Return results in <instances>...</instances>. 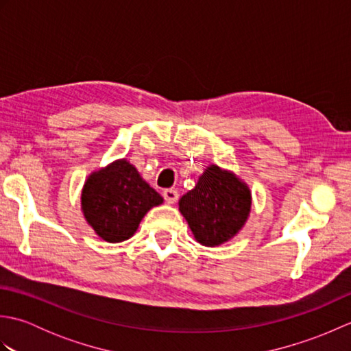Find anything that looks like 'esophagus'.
I'll list each match as a JSON object with an SVG mask.
<instances>
[{"label":"esophagus","mask_w":351,"mask_h":351,"mask_svg":"<svg viewBox=\"0 0 351 351\" xmlns=\"http://www.w3.org/2000/svg\"><path fill=\"white\" fill-rule=\"evenodd\" d=\"M162 196H164V199H166V202L170 204V205L175 204L176 200H178V197H180V195H178V191L173 190V189L164 190V191H162Z\"/></svg>","instance_id":"34e87169"}]
</instances>
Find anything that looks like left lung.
Masks as SVG:
<instances>
[{
	"instance_id": "obj_1",
	"label": "left lung",
	"mask_w": 351,
	"mask_h": 351,
	"mask_svg": "<svg viewBox=\"0 0 351 351\" xmlns=\"http://www.w3.org/2000/svg\"><path fill=\"white\" fill-rule=\"evenodd\" d=\"M252 193L234 171L208 166L195 189L180 199V211L196 241L215 247L240 232L249 219Z\"/></svg>"
}]
</instances>
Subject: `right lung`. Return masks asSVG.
<instances>
[{
  "mask_svg": "<svg viewBox=\"0 0 351 351\" xmlns=\"http://www.w3.org/2000/svg\"><path fill=\"white\" fill-rule=\"evenodd\" d=\"M164 202L125 158L92 171L81 191V211L95 234L107 243L128 240L141 219Z\"/></svg>",
  "mask_w": 351,
  "mask_h": 351,
  "instance_id": "right-lung-1",
  "label": "right lung"
}]
</instances>
